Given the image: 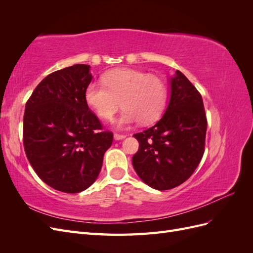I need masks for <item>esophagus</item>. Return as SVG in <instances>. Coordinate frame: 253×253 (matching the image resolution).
<instances>
[{"instance_id": "34e87169", "label": "esophagus", "mask_w": 253, "mask_h": 253, "mask_svg": "<svg viewBox=\"0 0 253 253\" xmlns=\"http://www.w3.org/2000/svg\"><path fill=\"white\" fill-rule=\"evenodd\" d=\"M114 138L116 139V140H121V139H124V138H126V135H122V134H115L114 135Z\"/></svg>"}]
</instances>
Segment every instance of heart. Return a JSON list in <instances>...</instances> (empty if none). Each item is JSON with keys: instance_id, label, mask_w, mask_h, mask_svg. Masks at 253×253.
<instances>
[{"instance_id": "heart-1", "label": "heart", "mask_w": 253, "mask_h": 253, "mask_svg": "<svg viewBox=\"0 0 253 253\" xmlns=\"http://www.w3.org/2000/svg\"><path fill=\"white\" fill-rule=\"evenodd\" d=\"M168 87L163 78L142 71L120 68L105 74L102 84L90 83L84 99L99 117L110 120L121 104L124 112L116 120L120 127L135 122L156 121L166 108Z\"/></svg>"}]
</instances>
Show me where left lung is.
Segmentation results:
<instances>
[{"mask_svg": "<svg viewBox=\"0 0 253 253\" xmlns=\"http://www.w3.org/2000/svg\"><path fill=\"white\" fill-rule=\"evenodd\" d=\"M207 117L200 91L181 72L171 79V98L155 126L133 136L139 149L132 158L136 173L156 190L185 182L205 152Z\"/></svg>", "mask_w": 253, "mask_h": 253, "instance_id": "left-lung-1", "label": "left lung"}]
</instances>
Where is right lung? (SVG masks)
<instances>
[{"instance_id": "right-lung-1", "label": "right lung", "mask_w": 253, "mask_h": 253, "mask_svg": "<svg viewBox=\"0 0 253 253\" xmlns=\"http://www.w3.org/2000/svg\"><path fill=\"white\" fill-rule=\"evenodd\" d=\"M89 65L56 71L38 84L26 102L23 143L39 177L64 193H79L98 177L113 133L91 112L84 93Z\"/></svg>"}]
</instances>
